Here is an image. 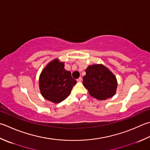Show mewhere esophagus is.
Returning a JSON list of instances; mask_svg holds the SVG:
<instances>
[{"mask_svg": "<svg viewBox=\"0 0 150 150\" xmlns=\"http://www.w3.org/2000/svg\"><path fill=\"white\" fill-rule=\"evenodd\" d=\"M77 81L79 82H79H81L82 81V78L81 77H79L78 79H77Z\"/></svg>", "mask_w": 150, "mask_h": 150, "instance_id": "1", "label": "esophagus"}]
</instances>
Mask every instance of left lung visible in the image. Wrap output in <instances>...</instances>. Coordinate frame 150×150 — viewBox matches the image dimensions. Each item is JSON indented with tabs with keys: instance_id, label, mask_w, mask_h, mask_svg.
<instances>
[{
	"instance_id": "8db88e82",
	"label": "left lung",
	"mask_w": 150,
	"mask_h": 150,
	"mask_svg": "<svg viewBox=\"0 0 150 150\" xmlns=\"http://www.w3.org/2000/svg\"><path fill=\"white\" fill-rule=\"evenodd\" d=\"M83 85L89 94L98 100H105L115 95L117 80L113 73L103 64H93L86 69Z\"/></svg>"
}]
</instances>
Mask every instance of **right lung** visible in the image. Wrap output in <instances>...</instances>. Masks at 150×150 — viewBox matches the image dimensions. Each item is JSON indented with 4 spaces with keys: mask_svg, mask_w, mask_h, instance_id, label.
I'll use <instances>...</instances> for the list:
<instances>
[{
    "mask_svg": "<svg viewBox=\"0 0 150 150\" xmlns=\"http://www.w3.org/2000/svg\"><path fill=\"white\" fill-rule=\"evenodd\" d=\"M76 83L77 81L72 78L71 72L64 69V62H61L57 58L45 66L39 78L41 94L47 100L54 103L66 99Z\"/></svg>",
    "mask_w": 150,
    "mask_h": 150,
    "instance_id": "add662e5",
    "label": "right lung"
}]
</instances>
